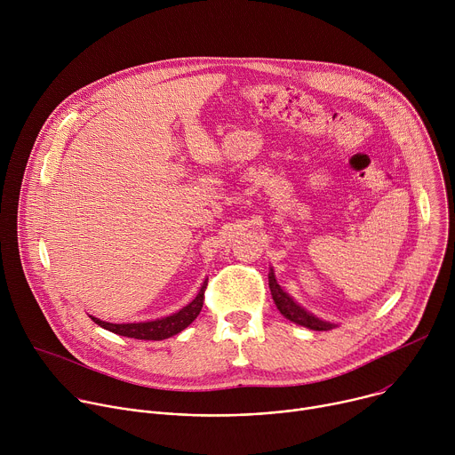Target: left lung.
Listing matches in <instances>:
<instances>
[{"instance_id": "8db88e82", "label": "left lung", "mask_w": 455, "mask_h": 455, "mask_svg": "<svg viewBox=\"0 0 455 455\" xmlns=\"http://www.w3.org/2000/svg\"><path fill=\"white\" fill-rule=\"evenodd\" d=\"M270 291H272V297H274V302L277 306V309L291 322L295 323H300V326L304 328H309L313 331H328V330H333L335 323H330V322H323L316 316H313L311 313H307L304 307H300L288 293L283 291V288L277 284L275 281V275L274 272H270Z\"/></svg>"}]
</instances>
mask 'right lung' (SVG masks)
Returning <instances> with one entry per match:
<instances>
[{"instance_id":"obj_1","label":"right lung","mask_w":455,"mask_h":455,"mask_svg":"<svg viewBox=\"0 0 455 455\" xmlns=\"http://www.w3.org/2000/svg\"><path fill=\"white\" fill-rule=\"evenodd\" d=\"M205 290H207V281L204 283L202 290L198 291L196 299H194L190 304H187L185 307H181L178 313L169 315L165 318H158V320H151V322H139V323H111V322H104L99 320L95 316H92V320L95 323H99L100 328L122 335V337H129V339H139V340H164L169 339L180 331H183L188 323L196 318L204 307V300H205Z\"/></svg>"}]
</instances>
